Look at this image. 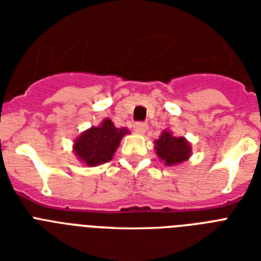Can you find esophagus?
Here are the masks:
<instances>
[{
	"label": "esophagus",
	"instance_id": "obj_1",
	"mask_svg": "<svg viewBox=\"0 0 261 261\" xmlns=\"http://www.w3.org/2000/svg\"><path fill=\"white\" fill-rule=\"evenodd\" d=\"M133 128H134L135 133H145V131L147 130V123L146 122H135L134 126H133Z\"/></svg>",
	"mask_w": 261,
	"mask_h": 261
}]
</instances>
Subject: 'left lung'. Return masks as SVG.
I'll list each match as a JSON object with an SVG mask.
<instances>
[{"label":"left lung","mask_w":261,"mask_h":261,"mask_svg":"<svg viewBox=\"0 0 261 261\" xmlns=\"http://www.w3.org/2000/svg\"><path fill=\"white\" fill-rule=\"evenodd\" d=\"M157 154L167 165L182 163L190 157L191 146L186 139L181 137H173L169 131H164L161 137L155 141Z\"/></svg>","instance_id":"obj_1"}]
</instances>
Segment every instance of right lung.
<instances>
[{"label":"right lung","instance_id":"right-lung-1","mask_svg":"<svg viewBox=\"0 0 261 261\" xmlns=\"http://www.w3.org/2000/svg\"><path fill=\"white\" fill-rule=\"evenodd\" d=\"M127 133L128 130L116 128L110 119H106L101 126L92 127L75 141V154L89 167L108 163L118 149L123 135Z\"/></svg>","mask_w":261,"mask_h":261}]
</instances>
